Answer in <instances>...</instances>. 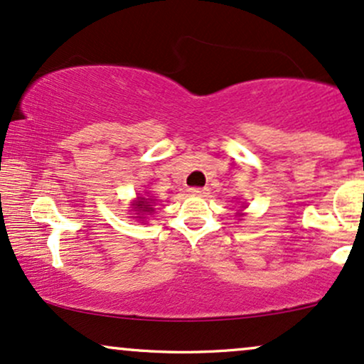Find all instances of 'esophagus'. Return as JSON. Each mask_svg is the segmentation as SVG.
Masks as SVG:
<instances>
[{
	"label": "esophagus",
	"instance_id": "34e87169",
	"mask_svg": "<svg viewBox=\"0 0 364 364\" xmlns=\"http://www.w3.org/2000/svg\"><path fill=\"white\" fill-rule=\"evenodd\" d=\"M191 193L193 195H205L206 193V188H191Z\"/></svg>",
	"mask_w": 364,
	"mask_h": 364
}]
</instances>
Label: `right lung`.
<instances>
[{
  "instance_id": "1",
  "label": "right lung",
  "mask_w": 364,
  "mask_h": 364,
  "mask_svg": "<svg viewBox=\"0 0 364 364\" xmlns=\"http://www.w3.org/2000/svg\"><path fill=\"white\" fill-rule=\"evenodd\" d=\"M156 198H142V196H137V200L132 203V208H134L136 215H137V220H142L144 222L146 216H149L151 213H154V205H156Z\"/></svg>"
}]
</instances>
